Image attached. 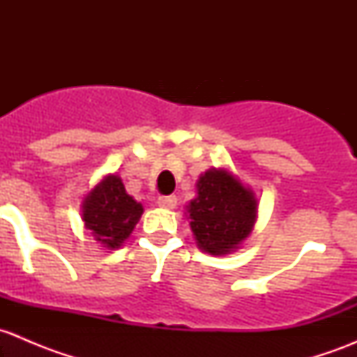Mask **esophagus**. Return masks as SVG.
<instances>
[{"instance_id":"1","label":"esophagus","mask_w":357,"mask_h":357,"mask_svg":"<svg viewBox=\"0 0 357 357\" xmlns=\"http://www.w3.org/2000/svg\"><path fill=\"white\" fill-rule=\"evenodd\" d=\"M157 204L164 208H174L176 204H178V199L174 195H164V197H158Z\"/></svg>"}]
</instances>
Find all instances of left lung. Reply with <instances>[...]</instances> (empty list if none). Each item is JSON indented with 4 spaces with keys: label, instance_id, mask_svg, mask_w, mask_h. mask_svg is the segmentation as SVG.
<instances>
[{
    "label": "left lung",
    "instance_id": "obj_1",
    "mask_svg": "<svg viewBox=\"0 0 357 357\" xmlns=\"http://www.w3.org/2000/svg\"><path fill=\"white\" fill-rule=\"evenodd\" d=\"M197 193L188 205L197 245L211 255L228 254L250 235L257 214L254 193L222 169L205 172Z\"/></svg>",
    "mask_w": 357,
    "mask_h": 357
}]
</instances>
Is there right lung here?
<instances>
[{
    "mask_svg": "<svg viewBox=\"0 0 357 357\" xmlns=\"http://www.w3.org/2000/svg\"><path fill=\"white\" fill-rule=\"evenodd\" d=\"M143 214L142 204L126 193L119 176H107L82 205V221L96 242L109 248L121 247Z\"/></svg>",
    "mask_w": 357,
    "mask_h": 357,
    "instance_id": "right-lung-1",
    "label": "right lung"
}]
</instances>
